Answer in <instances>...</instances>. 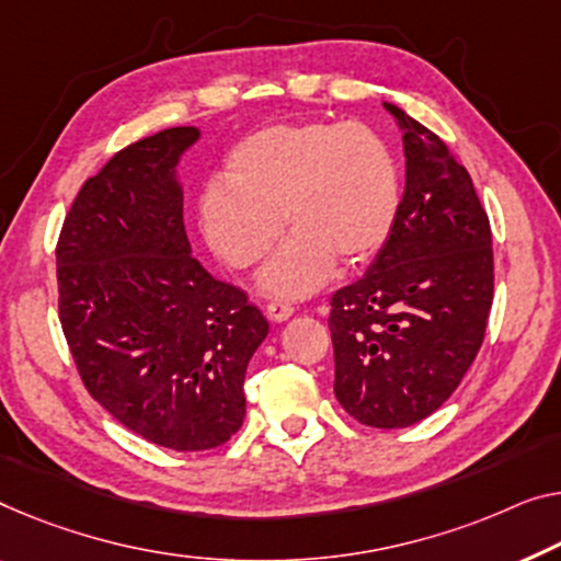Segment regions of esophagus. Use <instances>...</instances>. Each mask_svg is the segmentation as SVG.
Wrapping results in <instances>:
<instances>
[{"label": "esophagus", "mask_w": 561, "mask_h": 561, "mask_svg": "<svg viewBox=\"0 0 561 561\" xmlns=\"http://www.w3.org/2000/svg\"><path fill=\"white\" fill-rule=\"evenodd\" d=\"M295 314V307H291L289 302H270L266 305V317L274 322H284L289 320V317Z\"/></svg>", "instance_id": "1"}]
</instances>
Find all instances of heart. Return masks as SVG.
<instances>
[{
	"label": "heart",
	"mask_w": 561,
	"mask_h": 561,
	"mask_svg": "<svg viewBox=\"0 0 561 561\" xmlns=\"http://www.w3.org/2000/svg\"><path fill=\"white\" fill-rule=\"evenodd\" d=\"M400 208V173L378 133L360 123H284L249 133L224 158L221 186L198 201L214 254L249 270L291 237L262 274L274 297H307L334 262L357 266L386 247Z\"/></svg>",
	"instance_id": "heart-1"
}]
</instances>
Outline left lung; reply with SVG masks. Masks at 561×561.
<instances>
[{
	"instance_id": "left-lung-1",
	"label": "left lung",
	"mask_w": 561,
	"mask_h": 561,
	"mask_svg": "<svg viewBox=\"0 0 561 561\" xmlns=\"http://www.w3.org/2000/svg\"><path fill=\"white\" fill-rule=\"evenodd\" d=\"M405 130V194L367 274L334 291V396L370 428H408L446 403L479 353L494 302L491 224L436 133Z\"/></svg>"
}]
</instances>
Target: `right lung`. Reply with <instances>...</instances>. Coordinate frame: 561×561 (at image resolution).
Returning a JSON list of instances; mask_svg holds the SVG:
<instances>
[{"instance_id": "right-lung-1", "label": "right lung", "mask_w": 561, "mask_h": 561, "mask_svg": "<svg viewBox=\"0 0 561 561\" xmlns=\"http://www.w3.org/2000/svg\"><path fill=\"white\" fill-rule=\"evenodd\" d=\"M196 128L118 150L82 183L57 239V309L82 386L125 428L173 450L224 446L270 322L219 282L183 227L173 179Z\"/></svg>"}]
</instances>
